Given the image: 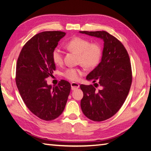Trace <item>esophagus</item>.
Masks as SVG:
<instances>
[{
	"mask_svg": "<svg viewBox=\"0 0 151 151\" xmlns=\"http://www.w3.org/2000/svg\"><path fill=\"white\" fill-rule=\"evenodd\" d=\"M71 89L73 91L76 90L77 88H78L80 87V85L78 83L76 82H72L71 83Z\"/></svg>",
	"mask_w": 151,
	"mask_h": 151,
	"instance_id": "34e87169",
	"label": "esophagus"
}]
</instances>
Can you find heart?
I'll return each instance as SVG.
<instances>
[{
  "instance_id": "obj_1",
  "label": "heart",
  "mask_w": 151,
  "mask_h": 151,
  "mask_svg": "<svg viewBox=\"0 0 151 151\" xmlns=\"http://www.w3.org/2000/svg\"><path fill=\"white\" fill-rule=\"evenodd\" d=\"M66 47L73 52L78 53V63L83 66L91 69L97 65L102 55L101 46L98 42H91L87 39L75 37L69 40ZM52 58L53 63L60 65L63 63V52L59 47L53 50ZM84 74L83 70L79 68H69L64 73V76L71 81H77Z\"/></svg>"
}]
</instances>
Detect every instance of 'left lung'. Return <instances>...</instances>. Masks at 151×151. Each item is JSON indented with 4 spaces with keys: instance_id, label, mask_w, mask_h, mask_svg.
Listing matches in <instances>:
<instances>
[{
    "instance_id": "left-lung-1",
    "label": "left lung",
    "mask_w": 151,
    "mask_h": 151,
    "mask_svg": "<svg viewBox=\"0 0 151 151\" xmlns=\"http://www.w3.org/2000/svg\"><path fill=\"white\" fill-rule=\"evenodd\" d=\"M79 32L104 41L101 60L86 77L94 83V87L80 86L83 92L80 103L83 114L93 121H103L117 112L129 93L132 82L129 57L121 42L106 31ZM95 84L102 89L96 90Z\"/></svg>"
}]
</instances>
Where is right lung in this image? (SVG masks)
I'll return each mask as SVG.
<instances>
[{
    "mask_svg": "<svg viewBox=\"0 0 151 151\" xmlns=\"http://www.w3.org/2000/svg\"><path fill=\"white\" fill-rule=\"evenodd\" d=\"M65 33L45 31L33 36L26 42L19 55L16 69V83L27 107L37 117L52 121L64 111L70 93L71 85L62 80L58 86L48 85L55 64L52 58Z\"/></svg>",
    "mask_w": 151,
    "mask_h": 151,
    "instance_id": "obj_1",
    "label": "right lung"
}]
</instances>
